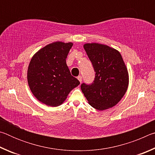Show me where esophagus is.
Segmentation results:
<instances>
[{
    "label": "esophagus",
    "instance_id": "1",
    "mask_svg": "<svg viewBox=\"0 0 155 155\" xmlns=\"http://www.w3.org/2000/svg\"><path fill=\"white\" fill-rule=\"evenodd\" d=\"M77 78H78V80L80 81V83L82 82V77H81V76H78Z\"/></svg>",
    "mask_w": 155,
    "mask_h": 155
}]
</instances>
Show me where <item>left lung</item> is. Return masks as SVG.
<instances>
[{
  "instance_id": "1",
  "label": "left lung",
  "mask_w": 155,
  "mask_h": 155,
  "mask_svg": "<svg viewBox=\"0 0 155 155\" xmlns=\"http://www.w3.org/2000/svg\"><path fill=\"white\" fill-rule=\"evenodd\" d=\"M83 47L96 74L91 84H81V91L94 109L111 108L124 96L128 85V70L121 54L103 44H85Z\"/></svg>"
}]
</instances>
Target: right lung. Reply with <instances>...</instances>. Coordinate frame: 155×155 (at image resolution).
<instances>
[{"mask_svg":"<svg viewBox=\"0 0 155 155\" xmlns=\"http://www.w3.org/2000/svg\"><path fill=\"white\" fill-rule=\"evenodd\" d=\"M72 45L61 41L50 44L31 60L27 72L28 85L35 98L46 105H60L70 91L80 84L66 64L65 59Z\"/></svg>","mask_w":155,"mask_h":155,"instance_id":"right-lung-1","label":"right lung"}]
</instances>
